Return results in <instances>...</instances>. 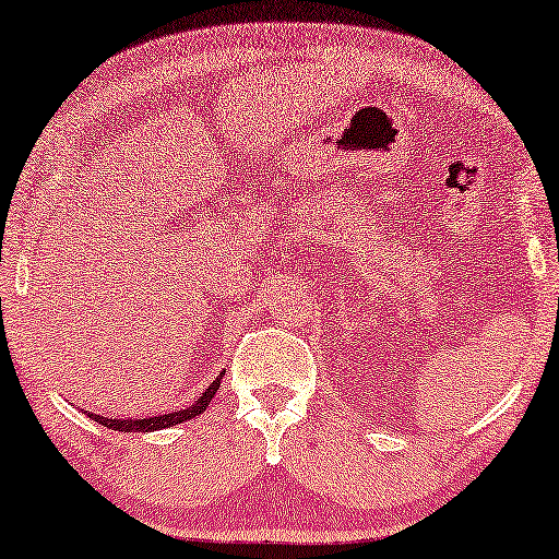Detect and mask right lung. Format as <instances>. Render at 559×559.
I'll use <instances>...</instances> for the list:
<instances>
[{
	"instance_id": "obj_1",
	"label": "right lung",
	"mask_w": 559,
	"mask_h": 559,
	"mask_svg": "<svg viewBox=\"0 0 559 559\" xmlns=\"http://www.w3.org/2000/svg\"><path fill=\"white\" fill-rule=\"evenodd\" d=\"M225 372L217 374V380L210 382V388L202 392V397L194 400L190 407H185V411H177V413H164V415H154V418H139V420H126V418H104V415H96V413H88V418H93L96 423H100L104 428H111V430H119V433H152V430H162V428H171L177 426V423H185V420H192L194 415H200L204 407L210 405V400L215 397V392L219 390V380H223Z\"/></svg>"
}]
</instances>
